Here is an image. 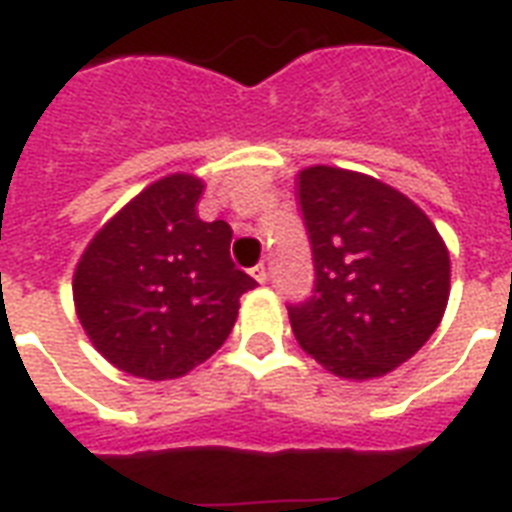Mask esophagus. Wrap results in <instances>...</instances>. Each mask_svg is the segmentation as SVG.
<instances>
[{
  "mask_svg": "<svg viewBox=\"0 0 512 512\" xmlns=\"http://www.w3.org/2000/svg\"><path fill=\"white\" fill-rule=\"evenodd\" d=\"M249 273H252V279L260 281V284H265V281H268V268H265V263H257Z\"/></svg>",
  "mask_w": 512,
  "mask_h": 512,
  "instance_id": "esophagus-1",
  "label": "esophagus"
}]
</instances>
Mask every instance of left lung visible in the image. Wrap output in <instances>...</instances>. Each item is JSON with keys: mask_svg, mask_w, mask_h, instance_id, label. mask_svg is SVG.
<instances>
[{"mask_svg": "<svg viewBox=\"0 0 512 512\" xmlns=\"http://www.w3.org/2000/svg\"><path fill=\"white\" fill-rule=\"evenodd\" d=\"M297 199L313 297L289 305L300 348L342 380H374L417 353L449 303V249L409 196L364 172L305 167Z\"/></svg>", "mask_w": 512, "mask_h": 512, "instance_id": "1", "label": "left lung"}]
</instances>
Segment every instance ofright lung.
<instances>
[{"label":"right lung","mask_w":512,"mask_h":512,"mask_svg":"<svg viewBox=\"0 0 512 512\" xmlns=\"http://www.w3.org/2000/svg\"><path fill=\"white\" fill-rule=\"evenodd\" d=\"M204 183L175 172L127 201L79 257L74 305L100 356L143 380H175L231 335L257 281L231 260L225 220L196 212Z\"/></svg>","instance_id":"obj_1"}]
</instances>
